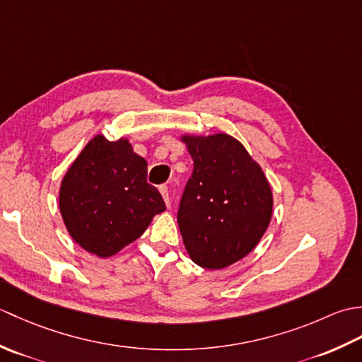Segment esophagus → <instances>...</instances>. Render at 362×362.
Wrapping results in <instances>:
<instances>
[{
    "instance_id": "obj_1",
    "label": "esophagus",
    "mask_w": 362,
    "mask_h": 362,
    "mask_svg": "<svg viewBox=\"0 0 362 362\" xmlns=\"http://www.w3.org/2000/svg\"><path fill=\"white\" fill-rule=\"evenodd\" d=\"M158 189H160L161 196H163L166 205L171 204V196H169V189H168V187H166V185H160V187H158Z\"/></svg>"
}]
</instances>
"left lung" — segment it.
<instances>
[{"label": "left lung", "mask_w": 362, "mask_h": 362, "mask_svg": "<svg viewBox=\"0 0 362 362\" xmlns=\"http://www.w3.org/2000/svg\"><path fill=\"white\" fill-rule=\"evenodd\" d=\"M194 161L177 221L196 264L224 269L259 243L272 216V191L257 161L227 134L183 136Z\"/></svg>", "instance_id": "8db88e82"}]
</instances>
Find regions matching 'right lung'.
Listing matches in <instances>:
<instances>
[{
	"instance_id": "1",
	"label": "right lung",
	"mask_w": 362,
	"mask_h": 362,
	"mask_svg": "<svg viewBox=\"0 0 362 362\" xmlns=\"http://www.w3.org/2000/svg\"><path fill=\"white\" fill-rule=\"evenodd\" d=\"M148 163L127 140L95 136L68 169L59 205L73 240L90 253L107 258L140 238L163 197L146 180Z\"/></svg>"
}]
</instances>
